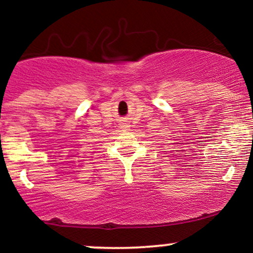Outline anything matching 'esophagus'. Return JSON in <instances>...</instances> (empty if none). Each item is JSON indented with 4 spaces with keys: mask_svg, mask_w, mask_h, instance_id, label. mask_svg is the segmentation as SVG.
I'll use <instances>...</instances> for the list:
<instances>
[{
    "mask_svg": "<svg viewBox=\"0 0 253 253\" xmlns=\"http://www.w3.org/2000/svg\"><path fill=\"white\" fill-rule=\"evenodd\" d=\"M121 127H123V128H125V129H127V127H128V125H121Z\"/></svg>",
    "mask_w": 253,
    "mask_h": 253,
    "instance_id": "esophagus-1",
    "label": "esophagus"
}]
</instances>
